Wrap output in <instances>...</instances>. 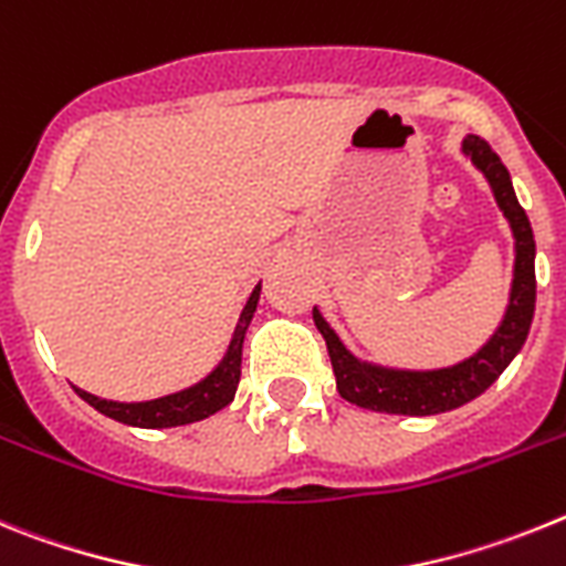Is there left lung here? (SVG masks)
<instances>
[{
    "instance_id": "obj_1",
    "label": "left lung",
    "mask_w": 566,
    "mask_h": 566,
    "mask_svg": "<svg viewBox=\"0 0 566 566\" xmlns=\"http://www.w3.org/2000/svg\"><path fill=\"white\" fill-rule=\"evenodd\" d=\"M464 156H470L490 190L495 205L510 222L515 239V264H513V287H510V304L501 318L499 331L488 338V344L470 358L453 367L439 370H396L361 361L344 347L331 324L324 322L318 307H313V322L327 342L333 373H336L338 396L350 405L365 407L376 412H399V416H436V412L455 410V407L473 401L475 396L488 390L507 365L518 356L527 342L530 324L535 313V239L524 208L515 199L513 181L507 167L501 165L499 154L479 136H467L461 142Z\"/></svg>"
}]
</instances>
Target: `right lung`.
Returning <instances> with one entry per match:
<instances>
[{"mask_svg": "<svg viewBox=\"0 0 566 566\" xmlns=\"http://www.w3.org/2000/svg\"><path fill=\"white\" fill-rule=\"evenodd\" d=\"M259 293H262V284H255V290L250 293L248 304H244L239 324H235L233 338H230V347L224 353V358L208 376L196 381L193 387L179 392H170V396H161L154 401H107L93 396L87 390H73L78 392V399H85L87 405L96 407L102 416L107 419H116L122 424L130 427H147V430H159V427H179V424H193V421L208 419L213 412H219L222 407H228L235 396V387H239V378H242V344L244 333L250 327V318L255 313V304H259Z\"/></svg>", "mask_w": 566, "mask_h": 566, "instance_id": "obj_1", "label": "right lung"}]
</instances>
